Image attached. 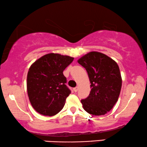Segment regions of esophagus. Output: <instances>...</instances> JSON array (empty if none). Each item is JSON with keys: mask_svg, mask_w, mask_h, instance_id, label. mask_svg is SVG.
<instances>
[{"mask_svg": "<svg viewBox=\"0 0 147 147\" xmlns=\"http://www.w3.org/2000/svg\"><path fill=\"white\" fill-rule=\"evenodd\" d=\"M78 88H78V86H76V87H75L74 88V91L75 92H78Z\"/></svg>", "mask_w": 147, "mask_h": 147, "instance_id": "obj_1", "label": "esophagus"}]
</instances>
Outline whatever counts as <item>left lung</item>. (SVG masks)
I'll return each instance as SVG.
<instances>
[{"label": "left lung", "mask_w": 147, "mask_h": 147, "mask_svg": "<svg viewBox=\"0 0 147 147\" xmlns=\"http://www.w3.org/2000/svg\"><path fill=\"white\" fill-rule=\"evenodd\" d=\"M86 70L91 91L81 100L84 109L93 115H105L119 98L121 88V74L115 61L99 52H90L78 60Z\"/></svg>", "instance_id": "left-lung-1"}]
</instances>
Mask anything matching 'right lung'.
I'll use <instances>...</instances> for the list:
<instances>
[{"instance_id":"add662e5","label":"right lung","mask_w":147,"mask_h":147,"mask_svg":"<svg viewBox=\"0 0 147 147\" xmlns=\"http://www.w3.org/2000/svg\"><path fill=\"white\" fill-rule=\"evenodd\" d=\"M74 57L49 53L30 66L27 76V91L30 103L38 113L53 116L61 111L71 90L63 71Z\"/></svg>"}]
</instances>
